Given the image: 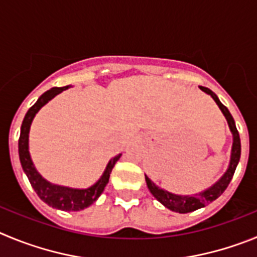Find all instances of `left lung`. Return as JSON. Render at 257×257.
Masks as SVG:
<instances>
[{
    "instance_id": "1",
    "label": "left lung",
    "mask_w": 257,
    "mask_h": 257,
    "mask_svg": "<svg viewBox=\"0 0 257 257\" xmlns=\"http://www.w3.org/2000/svg\"><path fill=\"white\" fill-rule=\"evenodd\" d=\"M200 89L212 97V100L216 102V105L220 108V111L223 112V115L225 116L226 123H228V126H229L230 133H232L233 137L232 151H230L229 165H228V169L225 170V173L221 175L220 179H219L218 182H215L211 187L206 188L205 191L200 192V193H195V195H175V193H172V192L165 191V189L156 186V184L145 174L146 183H147V187H149L152 196H154L159 202L163 203L166 209L172 210V211L174 212H179V214H187V212L195 211V210L205 207L207 203L216 200V198L225 191L228 184L230 183L233 174H234L235 172V168H237L238 163H239V157H241V140H239V134H238L237 128H235L234 119H233V116L230 115L229 110L220 102L218 96H216L211 89L206 88V87H200Z\"/></svg>"
}]
</instances>
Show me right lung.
Returning a JSON list of instances; mask_svg holds the SVG:
<instances>
[{
    "label": "right lung",
    "instance_id": "right-lung-1",
    "mask_svg": "<svg viewBox=\"0 0 257 257\" xmlns=\"http://www.w3.org/2000/svg\"><path fill=\"white\" fill-rule=\"evenodd\" d=\"M70 85L66 87H54L50 91L45 92L42 96L39 97L37 102L32 106L28 112L25 114L24 120H23L22 129H20V138H19V157L22 168L24 173L27 174L28 179L31 182L32 187L38 195V197L46 202L48 206L54 207V209L62 210V211H80L84 210L85 207L91 206L92 203L100 197L101 193L105 189L106 184L108 183V178L112 172V168L115 166L116 161L119 160L121 154L117 156L112 157L111 160L108 161L106 165L105 172L101 175V178L97 180L93 186L88 188H70V187L59 186L48 182L47 179L39 174L38 170L34 166L32 161L31 154H29V131H31L32 121L37 112L43 107L47 102H50L55 96L61 93L62 91L68 89Z\"/></svg>",
    "mask_w": 257,
    "mask_h": 257
}]
</instances>
